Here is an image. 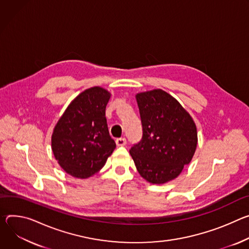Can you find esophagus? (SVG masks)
<instances>
[{
    "instance_id": "1",
    "label": "esophagus",
    "mask_w": 249,
    "mask_h": 249,
    "mask_svg": "<svg viewBox=\"0 0 249 249\" xmlns=\"http://www.w3.org/2000/svg\"><path fill=\"white\" fill-rule=\"evenodd\" d=\"M116 143L118 146H124L126 144V140L124 139V137H120V139L116 140Z\"/></svg>"
}]
</instances>
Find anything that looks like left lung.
<instances>
[{
    "mask_svg": "<svg viewBox=\"0 0 249 249\" xmlns=\"http://www.w3.org/2000/svg\"><path fill=\"white\" fill-rule=\"evenodd\" d=\"M142 125V140L129 153L137 171L152 184L175 179L197 147V128L184 107L160 89L136 95Z\"/></svg>",
    "mask_w": 249,
    "mask_h": 249,
    "instance_id": "left-lung-1",
    "label": "left lung"
}]
</instances>
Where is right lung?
<instances>
[{"label":"right lung","mask_w":249,"mask_h":249,"mask_svg":"<svg viewBox=\"0 0 249 249\" xmlns=\"http://www.w3.org/2000/svg\"><path fill=\"white\" fill-rule=\"evenodd\" d=\"M109 97L100 87L82 92L54 127L53 154L63 170L73 177L85 179L97 173L116 148L106 119Z\"/></svg>","instance_id":"obj_1"}]
</instances>
